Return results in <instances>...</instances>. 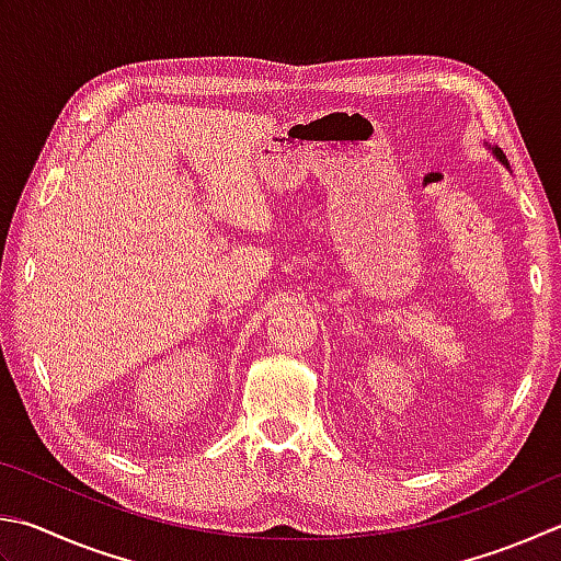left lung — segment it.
<instances>
[{"label": "left lung", "mask_w": 561, "mask_h": 561, "mask_svg": "<svg viewBox=\"0 0 561 561\" xmlns=\"http://www.w3.org/2000/svg\"><path fill=\"white\" fill-rule=\"evenodd\" d=\"M488 149H491V151H493V157H495L497 161H501V164H505V167H507V159H505V154H503V151H501V149H497V147H488Z\"/></svg>", "instance_id": "8db88e82"}]
</instances>
